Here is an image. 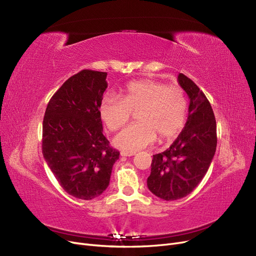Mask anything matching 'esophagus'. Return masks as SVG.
I'll use <instances>...</instances> for the list:
<instances>
[{
	"instance_id": "obj_1",
	"label": "esophagus",
	"mask_w": 256,
	"mask_h": 256,
	"mask_svg": "<svg viewBox=\"0 0 256 256\" xmlns=\"http://www.w3.org/2000/svg\"><path fill=\"white\" fill-rule=\"evenodd\" d=\"M135 154H136L135 152H124V150H122L120 152V154L122 156V157H130V156H134Z\"/></svg>"
}]
</instances>
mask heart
Returning a JSON list of instances; mask_svg holds the SVG:
<instances>
[{"label": "heart", "instance_id": "obj_1", "mask_svg": "<svg viewBox=\"0 0 256 256\" xmlns=\"http://www.w3.org/2000/svg\"><path fill=\"white\" fill-rule=\"evenodd\" d=\"M187 98L178 86H168L154 80L128 82L122 98L106 94L100 102L99 113L110 132L124 126L137 112V124L126 126L116 136V146L128 152H136L152 144L157 135L170 140L183 128L187 114Z\"/></svg>", "mask_w": 256, "mask_h": 256}]
</instances>
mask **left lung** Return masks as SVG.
Returning a JSON list of instances; mask_svg holds the SVG:
<instances>
[{
  "mask_svg": "<svg viewBox=\"0 0 256 256\" xmlns=\"http://www.w3.org/2000/svg\"><path fill=\"white\" fill-rule=\"evenodd\" d=\"M178 82L190 97L183 130L163 152L154 154L148 190L165 201L190 194L202 181L216 150V124L205 94L182 73Z\"/></svg>",
  "mask_w": 256,
  "mask_h": 256,
  "instance_id": "obj_1",
  "label": "left lung"
}]
</instances>
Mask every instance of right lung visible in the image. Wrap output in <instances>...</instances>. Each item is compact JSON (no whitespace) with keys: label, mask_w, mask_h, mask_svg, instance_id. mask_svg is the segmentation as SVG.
Wrapping results in <instances>:
<instances>
[{"label":"right lung","mask_w":256,"mask_h":256,"mask_svg":"<svg viewBox=\"0 0 256 256\" xmlns=\"http://www.w3.org/2000/svg\"><path fill=\"white\" fill-rule=\"evenodd\" d=\"M106 72L82 70L51 97L42 121V150L62 190L80 200L100 196L119 152L102 134L99 106Z\"/></svg>","instance_id":"add662e5"}]
</instances>
